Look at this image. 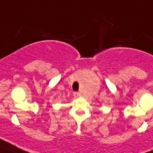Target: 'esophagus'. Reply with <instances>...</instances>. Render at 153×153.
Returning <instances> with one entry per match:
<instances>
[{
  "label": "esophagus",
  "mask_w": 153,
  "mask_h": 153,
  "mask_svg": "<svg viewBox=\"0 0 153 153\" xmlns=\"http://www.w3.org/2000/svg\"><path fill=\"white\" fill-rule=\"evenodd\" d=\"M73 95H74V97H79V96H80V93H78V92H74Z\"/></svg>",
  "instance_id": "obj_1"
}]
</instances>
